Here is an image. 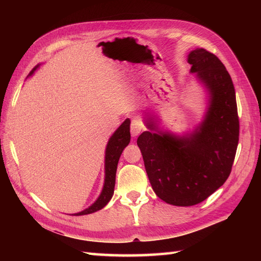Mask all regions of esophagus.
<instances>
[{
	"mask_svg": "<svg viewBox=\"0 0 261 261\" xmlns=\"http://www.w3.org/2000/svg\"><path fill=\"white\" fill-rule=\"evenodd\" d=\"M144 129V125L139 120H133L130 124V133L134 137H136L138 134Z\"/></svg>",
	"mask_w": 261,
	"mask_h": 261,
	"instance_id": "1",
	"label": "esophagus"
}]
</instances>
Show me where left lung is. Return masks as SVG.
Listing matches in <instances>:
<instances>
[{
    "label": "left lung",
    "mask_w": 261,
    "mask_h": 261,
    "mask_svg": "<svg viewBox=\"0 0 261 261\" xmlns=\"http://www.w3.org/2000/svg\"><path fill=\"white\" fill-rule=\"evenodd\" d=\"M191 73L204 89L201 122L183 136L162 130L159 118L146 115L149 130L137 139L153 192L173 206L189 207L207 199L230 175L238 149L240 123L230 74L215 54L189 52Z\"/></svg>",
    "instance_id": "left-lung-1"
}]
</instances>
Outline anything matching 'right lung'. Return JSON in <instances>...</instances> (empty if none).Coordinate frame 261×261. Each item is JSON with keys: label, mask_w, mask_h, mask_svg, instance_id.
<instances>
[{"label": "right lung", "mask_w": 261, "mask_h": 261, "mask_svg": "<svg viewBox=\"0 0 261 261\" xmlns=\"http://www.w3.org/2000/svg\"><path fill=\"white\" fill-rule=\"evenodd\" d=\"M40 66L38 64L31 72L29 76H33L35 70ZM129 125L130 120L126 118V120L120 125L113 135L110 137L107 148H106V155H105V184L102 188L100 196L97 198L91 206L87 209L74 213L73 216H84V215H90L92 212H96L101 210L103 207L107 206V203L111 200L113 193H114V186H115V175H116V169L117 163L120 160V156L123 152L124 148L129 144L130 141V133H129Z\"/></svg>", "instance_id": "add662e5"}]
</instances>
